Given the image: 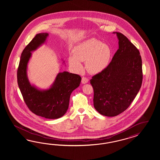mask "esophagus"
<instances>
[{
	"instance_id": "esophagus-1",
	"label": "esophagus",
	"mask_w": 160,
	"mask_h": 160,
	"mask_svg": "<svg viewBox=\"0 0 160 160\" xmlns=\"http://www.w3.org/2000/svg\"><path fill=\"white\" fill-rule=\"evenodd\" d=\"M88 82V78H85V77H82V84H86Z\"/></svg>"
}]
</instances>
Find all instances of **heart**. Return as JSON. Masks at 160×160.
Listing matches in <instances>:
<instances>
[{"mask_svg": "<svg viewBox=\"0 0 160 160\" xmlns=\"http://www.w3.org/2000/svg\"><path fill=\"white\" fill-rule=\"evenodd\" d=\"M73 53L74 55L69 56L68 62L74 70H82L81 62L86 61L88 72L98 73L108 67L112 60V52L110 46L92 38L78 44L74 48Z\"/></svg>", "mask_w": 160, "mask_h": 160, "instance_id": "obj_1", "label": "heart"}]
</instances>
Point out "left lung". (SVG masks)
<instances>
[{
	"label": "left lung",
	"instance_id": "8db88e82",
	"mask_svg": "<svg viewBox=\"0 0 160 160\" xmlns=\"http://www.w3.org/2000/svg\"><path fill=\"white\" fill-rule=\"evenodd\" d=\"M116 33L119 48L108 67L92 76L93 104L100 114L114 117L130 106L142 82L139 50L124 34Z\"/></svg>",
	"mask_w": 160,
	"mask_h": 160
}]
</instances>
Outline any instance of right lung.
<instances>
[{
	"label": "right lung",
	"instance_id": "add662e5",
	"mask_svg": "<svg viewBox=\"0 0 160 160\" xmlns=\"http://www.w3.org/2000/svg\"><path fill=\"white\" fill-rule=\"evenodd\" d=\"M48 33L37 34L23 50L17 72L18 83L24 102L29 110L37 116L56 119L67 112L71 93L78 88L82 78L68 72L59 73L53 86L41 91L32 86L27 77V65L31 52L45 42Z\"/></svg>",
	"mask_w": 160,
	"mask_h": 160
}]
</instances>
